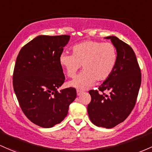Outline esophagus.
<instances>
[{
    "instance_id": "obj_1",
    "label": "esophagus",
    "mask_w": 152,
    "mask_h": 152,
    "mask_svg": "<svg viewBox=\"0 0 152 152\" xmlns=\"http://www.w3.org/2000/svg\"><path fill=\"white\" fill-rule=\"evenodd\" d=\"M84 92L83 91H81V90H79V89H77L76 90V93H77V95L78 96H79V95H81L82 93Z\"/></svg>"
}]
</instances>
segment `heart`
<instances>
[{
  "label": "heart",
  "mask_w": 152,
  "mask_h": 152,
  "mask_svg": "<svg viewBox=\"0 0 152 152\" xmlns=\"http://www.w3.org/2000/svg\"><path fill=\"white\" fill-rule=\"evenodd\" d=\"M116 47L110 42L86 40L75 45L72 55L62 53L59 63L68 78H73L82 66L84 71L69 83L70 86L85 89L95 80L105 81L114 71L118 61Z\"/></svg>",
  "instance_id": "obj_1"
}]
</instances>
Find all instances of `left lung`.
<instances>
[{
    "label": "left lung",
    "mask_w": 152,
    "mask_h": 152,
    "mask_svg": "<svg viewBox=\"0 0 152 152\" xmlns=\"http://www.w3.org/2000/svg\"><path fill=\"white\" fill-rule=\"evenodd\" d=\"M105 38L116 47L118 61L113 72L98 90L89 91L91 99L87 112L95 126L112 128L123 122L133 110L141 86V73L131 47L115 36ZM104 91H110V94H104Z\"/></svg>",
    "instance_id": "1"
}]
</instances>
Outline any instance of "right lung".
<instances>
[{"label": "right lung", "mask_w": 152, "mask_h": 152, "mask_svg": "<svg viewBox=\"0 0 152 152\" xmlns=\"http://www.w3.org/2000/svg\"><path fill=\"white\" fill-rule=\"evenodd\" d=\"M69 35H39L20 50L13 74V86L26 118L42 128H51L64 120L76 97L69 87L58 91L65 81L60 55Z\"/></svg>", "instance_id": "obj_1"}]
</instances>
